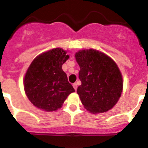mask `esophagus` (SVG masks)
<instances>
[{"label":"esophagus","mask_w":148,"mask_h":148,"mask_svg":"<svg viewBox=\"0 0 148 148\" xmlns=\"http://www.w3.org/2000/svg\"><path fill=\"white\" fill-rule=\"evenodd\" d=\"M73 87H74V90H77V83H74L73 84Z\"/></svg>","instance_id":"obj_1"}]
</instances>
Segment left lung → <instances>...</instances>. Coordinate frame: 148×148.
Wrapping results in <instances>:
<instances>
[{"label": "left lung", "mask_w": 148, "mask_h": 148, "mask_svg": "<svg viewBox=\"0 0 148 148\" xmlns=\"http://www.w3.org/2000/svg\"><path fill=\"white\" fill-rule=\"evenodd\" d=\"M80 70L82 85L77 88L82 104L93 113L105 112L112 108L121 96L123 78L116 63L96 49L75 54Z\"/></svg>", "instance_id": "8db88e82"}]
</instances>
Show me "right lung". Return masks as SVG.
<instances>
[{
  "label": "right lung",
  "mask_w": 148,
  "mask_h": 148,
  "mask_svg": "<svg viewBox=\"0 0 148 148\" xmlns=\"http://www.w3.org/2000/svg\"><path fill=\"white\" fill-rule=\"evenodd\" d=\"M69 58L66 52L56 48L38 55L31 63L25 77L24 88L35 107L45 111H55L74 92L62 69V65Z\"/></svg>",
  "instance_id": "add662e5"
}]
</instances>
